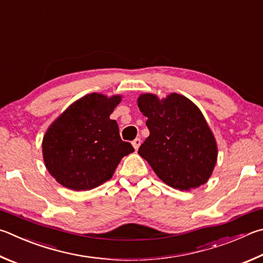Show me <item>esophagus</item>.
Listing matches in <instances>:
<instances>
[{"label": "esophagus", "mask_w": 263, "mask_h": 263, "mask_svg": "<svg viewBox=\"0 0 263 263\" xmlns=\"http://www.w3.org/2000/svg\"><path fill=\"white\" fill-rule=\"evenodd\" d=\"M132 145H133V147H135V149L138 151V148H139L141 145V140L139 139V138H137V139L132 141Z\"/></svg>", "instance_id": "esophagus-1"}]
</instances>
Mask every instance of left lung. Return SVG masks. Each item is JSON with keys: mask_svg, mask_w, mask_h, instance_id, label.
Wrapping results in <instances>:
<instances>
[{"mask_svg": "<svg viewBox=\"0 0 263 263\" xmlns=\"http://www.w3.org/2000/svg\"><path fill=\"white\" fill-rule=\"evenodd\" d=\"M138 107L149 130L138 153L159 178L180 191L207 183L216 164L217 146L199 108L177 93L163 100L141 94Z\"/></svg>", "mask_w": 263, "mask_h": 263, "instance_id": "8db88e82", "label": "left lung"}]
</instances>
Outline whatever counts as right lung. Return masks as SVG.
<instances>
[{
  "mask_svg": "<svg viewBox=\"0 0 263 263\" xmlns=\"http://www.w3.org/2000/svg\"><path fill=\"white\" fill-rule=\"evenodd\" d=\"M121 97L92 93L71 104L42 141L46 168L61 185L87 191L112 177L124 156L135 152L119 136L110 114Z\"/></svg>",
  "mask_w": 263,
  "mask_h": 263,
  "instance_id": "add662e5",
  "label": "right lung"
}]
</instances>
